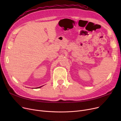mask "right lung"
I'll return each instance as SVG.
<instances>
[{
    "label": "right lung",
    "instance_id": "1",
    "mask_svg": "<svg viewBox=\"0 0 121 121\" xmlns=\"http://www.w3.org/2000/svg\"><path fill=\"white\" fill-rule=\"evenodd\" d=\"M43 86H40V87H37V88H41V87H42Z\"/></svg>",
    "mask_w": 121,
    "mask_h": 121
}]
</instances>
